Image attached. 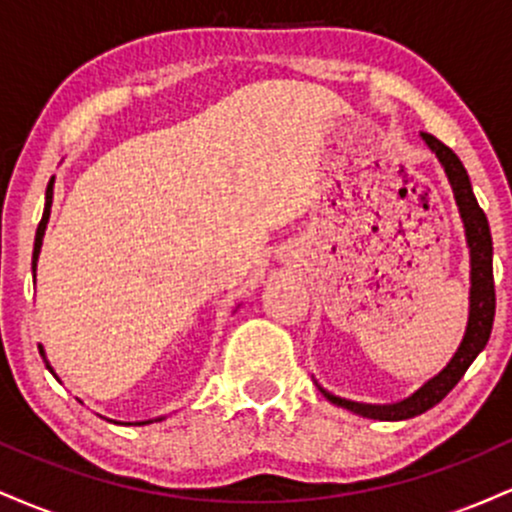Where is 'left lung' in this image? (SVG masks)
I'll return each instance as SVG.
<instances>
[{
    "mask_svg": "<svg viewBox=\"0 0 512 512\" xmlns=\"http://www.w3.org/2000/svg\"><path fill=\"white\" fill-rule=\"evenodd\" d=\"M428 149L438 156L440 166L445 168L448 175L452 195H455L457 209H460L462 223H464V236H467L469 245V279H472V289H469V320L467 330L460 346H457L455 356L450 358V363L440 370L438 375H433L428 383H424L414 395L395 404H361L351 402V399L334 397L327 390L320 392L330 399L337 407L354 411L358 416H366V419H378V421H404L411 416H419L443 399L448 392L460 383V378L467 373V368L472 366L474 358L479 356V351L484 349L486 342L491 337L493 327V315H496V289H493V243H491V231L489 221H486L484 209L479 207L477 197L472 192V182H469L467 170H464L462 161L457 158L455 151L450 146H445L440 139L433 134L421 132Z\"/></svg>",
    "mask_w": 512,
    "mask_h": 512,
    "instance_id": "1",
    "label": "left lung"
}]
</instances>
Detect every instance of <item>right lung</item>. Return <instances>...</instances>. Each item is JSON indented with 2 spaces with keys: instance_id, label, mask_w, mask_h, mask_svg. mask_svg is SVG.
<instances>
[{
  "instance_id": "right-lung-1",
  "label": "right lung",
  "mask_w": 512,
  "mask_h": 512,
  "mask_svg": "<svg viewBox=\"0 0 512 512\" xmlns=\"http://www.w3.org/2000/svg\"><path fill=\"white\" fill-rule=\"evenodd\" d=\"M52 185H55V178H50V182H48V192H45V211H43V219H40V223H38V231H35V245H33V276H35V267H38V255H40V245H43V236H45V228H48V219H50V207H52ZM38 349H40V356H43V361H45V368L50 370L52 375H55V370H52V366H50V361L48 358H45V349L43 346L38 344ZM57 378V375H55ZM60 380V378H57ZM163 419V416H161ZM161 419H156V421H161ZM142 424H151V421H139V426Z\"/></svg>"
}]
</instances>
